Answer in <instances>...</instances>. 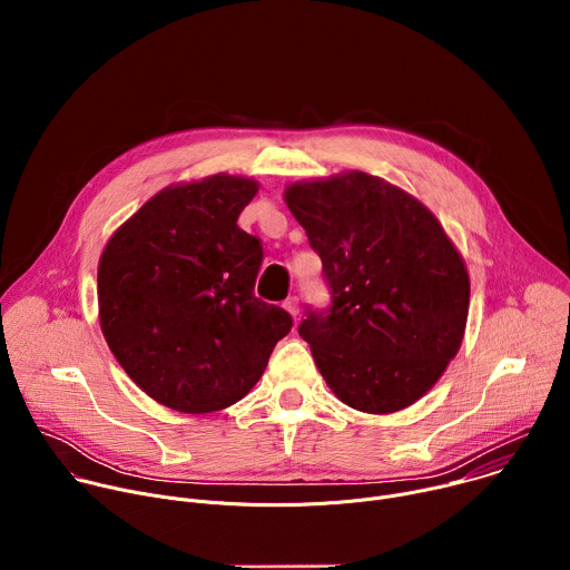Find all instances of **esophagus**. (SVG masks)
I'll return each instance as SVG.
<instances>
[{
	"mask_svg": "<svg viewBox=\"0 0 570 570\" xmlns=\"http://www.w3.org/2000/svg\"><path fill=\"white\" fill-rule=\"evenodd\" d=\"M284 308H286L291 315H297V313H299V299H297L295 295L286 297V299H284Z\"/></svg>",
	"mask_w": 570,
	"mask_h": 570,
	"instance_id": "obj_1",
	"label": "esophagus"
}]
</instances>
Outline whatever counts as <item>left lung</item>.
<instances>
[{
	"label": "left lung",
	"instance_id": "1",
	"mask_svg": "<svg viewBox=\"0 0 570 570\" xmlns=\"http://www.w3.org/2000/svg\"><path fill=\"white\" fill-rule=\"evenodd\" d=\"M330 286L306 306L299 336L336 396L385 415L426 394L458 354L469 275L438 218L361 171L286 189Z\"/></svg>",
	"mask_w": 570,
	"mask_h": 570
}]
</instances>
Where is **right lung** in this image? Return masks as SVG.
<instances>
[{
	"label": "right lung",
	"mask_w": 570,
	"mask_h": 570,
	"mask_svg": "<svg viewBox=\"0 0 570 570\" xmlns=\"http://www.w3.org/2000/svg\"><path fill=\"white\" fill-rule=\"evenodd\" d=\"M257 183L212 176L153 196L108 240L101 330L126 374L180 413H212L262 379L293 317L255 295L262 238L236 225Z\"/></svg>",
	"instance_id": "add662e5"
}]
</instances>
